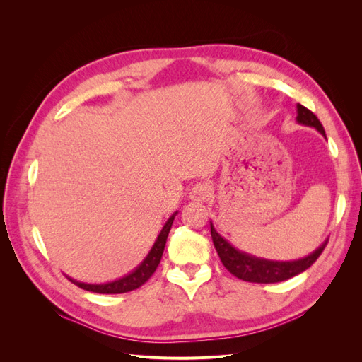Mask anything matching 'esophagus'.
Here are the masks:
<instances>
[{"label": "esophagus", "instance_id": "esophagus-1", "mask_svg": "<svg viewBox=\"0 0 362 362\" xmlns=\"http://www.w3.org/2000/svg\"><path fill=\"white\" fill-rule=\"evenodd\" d=\"M208 194H210V187H208L206 182H198L194 184L193 187L190 189V199L196 201V202H202L208 198Z\"/></svg>", "mask_w": 362, "mask_h": 362}]
</instances>
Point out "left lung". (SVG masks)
Masks as SVG:
<instances>
[{"mask_svg":"<svg viewBox=\"0 0 362 362\" xmlns=\"http://www.w3.org/2000/svg\"><path fill=\"white\" fill-rule=\"evenodd\" d=\"M296 119H298L299 124L313 127L326 137L325 128L320 124V120L317 119V116L306 107L298 104V117ZM211 238H213L217 254L221 257L222 264L228 269V272L233 273V275L237 276L238 279H243L247 282H257V284L281 282L299 275V273L305 272L306 269L314 264L315 259L322 255L323 249L327 245V240H326L319 249H315L313 254L300 259L272 261L264 258H257L254 255L246 254V252L235 249L231 243H228L226 240L216 231L213 223H211Z\"/></svg>","mask_w":362,"mask_h":362,"instance_id":"1","label":"left lung"}]
</instances>
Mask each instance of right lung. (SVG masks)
Masks as SVG:
<instances>
[{"label":"right lung","mask_w":362,"mask_h":362,"mask_svg":"<svg viewBox=\"0 0 362 362\" xmlns=\"http://www.w3.org/2000/svg\"><path fill=\"white\" fill-rule=\"evenodd\" d=\"M177 213H173L169 217V221L166 222V225L163 226L161 233L158 234L154 246H152V249L149 250L148 257L144 261H141V264L136 270L128 273L127 276L116 279V281H112V282H107V284H84V282L75 281L72 278H68V279L72 284H75L76 287H80V288L87 290V291L100 293V294L128 293V291H133V290L141 287L152 276V273L156 272V269L160 264V259H161L163 252H164V246H166V240H168L169 231H170L172 223H173V218H175V216H177Z\"/></svg>","instance_id":"obj_1"}]
</instances>
